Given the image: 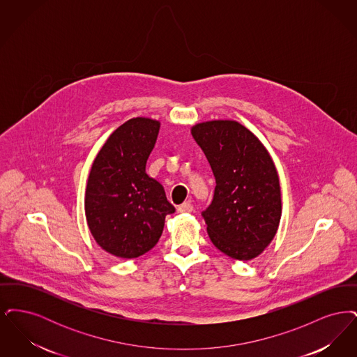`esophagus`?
Here are the masks:
<instances>
[{"label":"esophagus","instance_id":"1","mask_svg":"<svg viewBox=\"0 0 357 357\" xmlns=\"http://www.w3.org/2000/svg\"><path fill=\"white\" fill-rule=\"evenodd\" d=\"M176 210H178V213H191L192 211V206H191V204H188V202H185V204H179Z\"/></svg>","mask_w":357,"mask_h":357}]
</instances>
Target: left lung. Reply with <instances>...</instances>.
<instances>
[{"instance_id": "obj_1", "label": "left lung", "mask_w": 357, "mask_h": 357, "mask_svg": "<svg viewBox=\"0 0 357 357\" xmlns=\"http://www.w3.org/2000/svg\"><path fill=\"white\" fill-rule=\"evenodd\" d=\"M192 137L202 149L215 190L202 213L211 242L239 261L261 255L281 220V190L272 158L258 137L234 120L195 124Z\"/></svg>"}]
</instances>
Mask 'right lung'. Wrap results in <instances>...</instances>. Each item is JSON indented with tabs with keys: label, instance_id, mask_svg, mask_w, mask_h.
I'll return each mask as SVG.
<instances>
[{
	"label": "right lung",
	"instance_id": "obj_1",
	"mask_svg": "<svg viewBox=\"0 0 357 357\" xmlns=\"http://www.w3.org/2000/svg\"><path fill=\"white\" fill-rule=\"evenodd\" d=\"M159 127V121L149 118L127 120L104 143L89 172L88 227L102 249L119 258L151 250L166 215L175 211L163 186L146 172Z\"/></svg>",
	"mask_w": 357,
	"mask_h": 357
}]
</instances>
